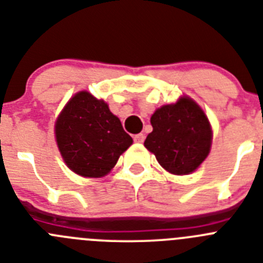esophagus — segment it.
Segmentation results:
<instances>
[{"mask_svg":"<svg viewBox=\"0 0 263 263\" xmlns=\"http://www.w3.org/2000/svg\"><path fill=\"white\" fill-rule=\"evenodd\" d=\"M133 139H134V142H137V143H142L143 141H145V136H143L142 133L136 134V136L133 137Z\"/></svg>","mask_w":263,"mask_h":263,"instance_id":"1","label":"esophagus"}]
</instances>
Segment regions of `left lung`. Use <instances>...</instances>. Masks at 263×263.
<instances>
[{"label":"left lung","instance_id":"obj_1","mask_svg":"<svg viewBox=\"0 0 263 263\" xmlns=\"http://www.w3.org/2000/svg\"><path fill=\"white\" fill-rule=\"evenodd\" d=\"M153 132L145 146L168 173L185 175L200 166L210 153L212 130L200 106L188 97L157 109Z\"/></svg>","mask_w":263,"mask_h":263}]
</instances>
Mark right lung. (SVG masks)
I'll list each match as a JSON object with an SVG mask.
<instances>
[{"label":"right lung","mask_w":263,"mask_h":263,"mask_svg":"<svg viewBox=\"0 0 263 263\" xmlns=\"http://www.w3.org/2000/svg\"><path fill=\"white\" fill-rule=\"evenodd\" d=\"M55 134L67 166L85 178L106 175L133 143L108 105L85 90L76 93L63 109Z\"/></svg>","instance_id":"right-lung-1"}]
</instances>
